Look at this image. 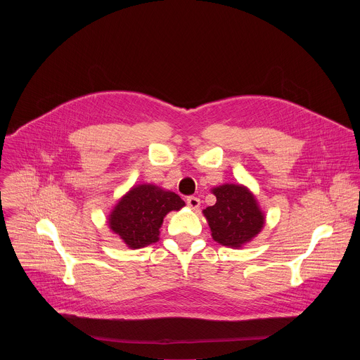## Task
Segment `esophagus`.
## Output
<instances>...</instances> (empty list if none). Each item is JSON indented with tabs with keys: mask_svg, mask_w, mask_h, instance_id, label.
<instances>
[{
	"mask_svg": "<svg viewBox=\"0 0 360 360\" xmlns=\"http://www.w3.org/2000/svg\"><path fill=\"white\" fill-rule=\"evenodd\" d=\"M186 205L188 207L191 208V210H198L199 208V205H200V199L199 198H196V196H189L188 199H186Z\"/></svg>",
	"mask_w": 360,
	"mask_h": 360,
	"instance_id": "1",
	"label": "esophagus"
}]
</instances>
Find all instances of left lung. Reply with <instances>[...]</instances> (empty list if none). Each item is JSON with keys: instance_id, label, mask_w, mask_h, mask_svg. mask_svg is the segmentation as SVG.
<instances>
[{"instance_id": "left-lung-1", "label": "left lung", "mask_w": 360, "mask_h": 360, "mask_svg": "<svg viewBox=\"0 0 360 360\" xmlns=\"http://www.w3.org/2000/svg\"><path fill=\"white\" fill-rule=\"evenodd\" d=\"M211 192L217 196V203L202 214L215 242L239 249L262 231L265 214L249 188L240 184H224L212 188Z\"/></svg>"}]
</instances>
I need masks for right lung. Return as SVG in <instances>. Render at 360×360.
Returning a JSON list of instances; mask_svg holds the SVG:
<instances>
[{
    "instance_id": "1",
    "label": "right lung",
    "mask_w": 360,
    "mask_h": 360,
    "mask_svg": "<svg viewBox=\"0 0 360 360\" xmlns=\"http://www.w3.org/2000/svg\"><path fill=\"white\" fill-rule=\"evenodd\" d=\"M184 207L175 192L153 184L134 185L110 212L108 226L129 249L145 248L160 239L164 218Z\"/></svg>"
}]
</instances>
